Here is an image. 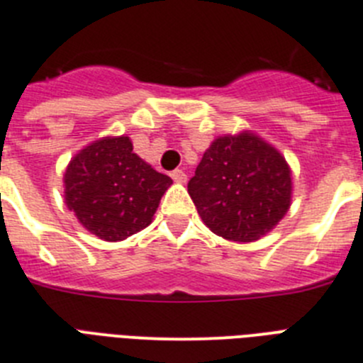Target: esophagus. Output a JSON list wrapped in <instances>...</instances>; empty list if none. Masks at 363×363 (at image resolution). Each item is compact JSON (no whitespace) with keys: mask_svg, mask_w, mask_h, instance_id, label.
I'll list each match as a JSON object with an SVG mask.
<instances>
[{"mask_svg":"<svg viewBox=\"0 0 363 363\" xmlns=\"http://www.w3.org/2000/svg\"><path fill=\"white\" fill-rule=\"evenodd\" d=\"M172 179H174L175 182H186V174L182 169H174V172H172Z\"/></svg>","mask_w":363,"mask_h":363,"instance_id":"1","label":"esophagus"}]
</instances>
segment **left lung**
Instances as JSON below:
<instances>
[{
    "mask_svg": "<svg viewBox=\"0 0 363 363\" xmlns=\"http://www.w3.org/2000/svg\"><path fill=\"white\" fill-rule=\"evenodd\" d=\"M188 194L204 224L235 242L257 240L291 204V169L253 133L218 137L204 152Z\"/></svg>",
    "mask_w": 363,
    "mask_h": 363,
    "instance_id": "8db88e82",
    "label": "left lung"
}]
</instances>
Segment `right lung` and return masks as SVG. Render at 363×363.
<instances>
[{
  "label": "right lung",
  "mask_w": 363,
  "mask_h": 363,
  "mask_svg": "<svg viewBox=\"0 0 363 363\" xmlns=\"http://www.w3.org/2000/svg\"><path fill=\"white\" fill-rule=\"evenodd\" d=\"M169 184L133 153L128 137H106L72 159L65 199L88 231L116 242L148 226Z\"/></svg>",
  "instance_id": "right-lung-1"
}]
</instances>
